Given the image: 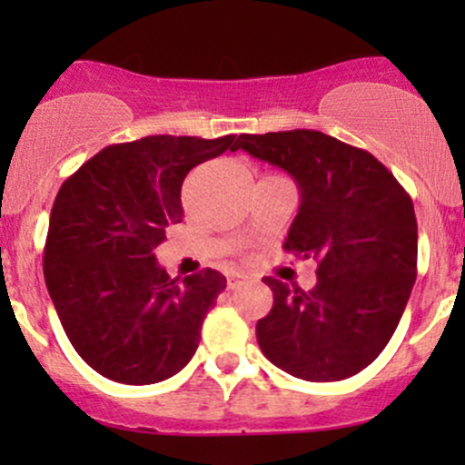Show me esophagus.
Here are the masks:
<instances>
[{
  "mask_svg": "<svg viewBox=\"0 0 465 465\" xmlns=\"http://www.w3.org/2000/svg\"><path fill=\"white\" fill-rule=\"evenodd\" d=\"M247 282H249V277L242 275V273H229V277H227L229 291H236V288L244 286V284H247Z\"/></svg>",
  "mask_w": 465,
  "mask_h": 465,
  "instance_id": "esophagus-1",
  "label": "esophagus"
}]
</instances>
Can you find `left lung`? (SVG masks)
<instances>
[{"label":"left lung","mask_w":465,"mask_h":465,"mask_svg":"<svg viewBox=\"0 0 465 465\" xmlns=\"http://www.w3.org/2000/svg\"><path fill=\"white\" fill-rule=\"evenodd\" d=\"M238 148L295 179L284 249L317 260L311 291L264 277L273 308L255 325L260 350L302 381L354 376L385 350L415 284L413 201L371 153L322 131L240 135Z\"/></svg>","instance_id":"left-lung-1"}]
</instances>
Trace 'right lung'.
Returning <instances> with one entry per match:
<instances>
[{
	"label": "right lung",
	"mask_w": 465,
	"mask_h": 465,
	"mask_svg": "<svg viewBox=\"0 0 465 465\" xmlns=\"http://www.w3.org/2000/svg\"><path fill=\"white\" fill-rule=\"evenodd\" d=\"M236 135H151L94 154L58 190L44 275L80 359L124 385H153L183 370L205 314L225 291L214 269L170 277L154 249L183 221L181 185L194 165L236 151Z\"/></svg>",
	"instance_id": "1"
}]
</instances>
